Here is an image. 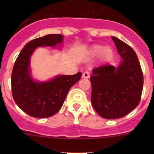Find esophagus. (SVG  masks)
I'll return each mask as SVG.
<instances>
[{
	"mask_svg": "<svg viewBox=\"0 0 154 154\" xmlns=\"http://www.w3.org/2000/svg\"><path fill=\"white\" fill-rule=\"evenodd\" d=\"M89 76H90V74H89V72H85L82 73V78L83 79H89Z\"/></svg>",
	"mask_w": 154,
	"mask_h": 154,
	"instance_id": "1",
	"label": "esophagus"
}]
</instances>
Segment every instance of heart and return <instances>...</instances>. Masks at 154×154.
I'll return each mask as SVG.
<instances>
[{
    "mask_svg": "<svg viewBox=\"0 0 154 154\" xmlns=\"http://www.w3.org/2000/svg\"><path fill=\"white\" fill-rule=\"evenodd\" d=\"M101 57L102 60L109 61L113 56V50L109 46H103L102 45H95L89 50V57L90 58Z\"/></svg>",
    "mask_w": 154,
    "mask_h": 154,
    "instance_id": "1",
    "label": "heart"
}]
</instances>
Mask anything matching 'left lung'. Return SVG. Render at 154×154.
<instances>
[{
    "label": "left lung",
    "instance_id": "obj_1",
    "mask_svg": "<svg viewBox=\"0 0 154 154\" xmlns=\"http://www.w3.org/2000/svg\"><path fill=\"white\" fill-rule=\"evenodd\" d=\"M122 58L118 66L105 65L93 69L91 102L101 117L118 119L130 113L140 103L143 75L134 50L112 36Z\"/></svg>",
    "mask_w": 154,
    "mask_h": 154
}]
</instances>
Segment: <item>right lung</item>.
I'll list each match as a JSON object with an SVG mask.
<instances>
[{"label":"right lung","instance_id":"right-lung-1","mask_svg":"<svg viewBox=\"0 0 154 154\" xmlns=\"http://www.w3.org/2000/svg\"><path fill=\"white\" fill-rule=\"evenodd\" d=\"M63 35L51 34L27 43L17 56L11 74L12 96L25 113L36 118L52 116L59 111L68 92L80 79L82 72L58 75L46 82L34 80L30 58L38 47L62 45Z\"/></svg>","mask_w":154,"mask_h":154}]
</instances>
